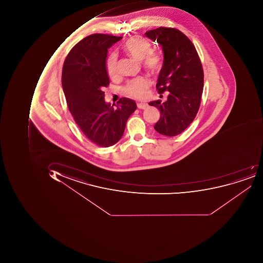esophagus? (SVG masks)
Returning <instances> with one entry per match:
<instances>
[{"instance_id": "1", "label": "esophagus", "mask_w": 263, "mask_h": 263, "mask_svg": "<svg viewBox=\"0 0 263 263\" xmlns=\"http://www.w3.org/2000/svg\"><path fill=\"white\" fill-rule=\"evenodd\" d=\"M138 107L139 109H142V110H144V109H146L147 107H148V104H147V103H138Z\"/></svg>"}]
</instances>
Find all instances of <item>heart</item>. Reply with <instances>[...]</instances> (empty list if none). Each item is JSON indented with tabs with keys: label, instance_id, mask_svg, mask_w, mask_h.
<instances>
[{
	"label": "heart",
	"instance_id": "1",
	"mask_svg": "<svg viewBox=\"0 0 263 263\" xmlns=\"http://www.w3.org/2000/svg\"><path fill=\"white\" fill-rule=\"evenodd\" d=\"M124 51L130 57L138 61L144 59L145 68L152 71L159 69L161 62V58L157 53L152 51V45L148 40L138 36L131 37L123 45ZM118 58L115 53H111L107 60V71L109 77L115 78L118 74ZM151 85V81L148 78H137L129 81L124 88L125 94L132 98H144L147 94V90Z\"/></svg>",
	"mask_w": 263,
	"mask_h": 263
}]
</instances>
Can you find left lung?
<instances>
[{
	"instance_id": "8db88e82",
	"label": "left lung",
	"mask_w": 263,
	"mask_h": 263,
	"mask_svg": "<svg viewBox=\"0 0 263 263\" xmlns=\"http://www.w3.org/2000/svg\"><path fill=\"white\" fill-rule=\"evenodd\" d=\"M145 35L163 49V67L156 89L160 94L169 92L166 102L148 103L160 112L154 129L167 137L179 135L191 125L199 110L204 86L201 60L192 42L179 30L160 27L146 31Z\"/></svg>"
}]
</instances>
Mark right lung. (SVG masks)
Masks as SVG:
<instances>
[{
	"label": "right lung",
	"instance_id": "obj_1",
	"mask_svg": "<svg viewBox=\"0 0 263 263\" xmlns=\"http://www.w3.org/2000/svg\"><path fill=\"white\" fill-rule=\"evenodd\" d=\"M122 38L90 34L71 49L62 68V88L74 121L86 138L105 148L121 139L128 119L137 109L130 99H120L115 108L104 100L103 88L110 84L107 51Z\"/></svg>",
	"mask_w": 263,
	"mask_h": 263
}]
</instances>
